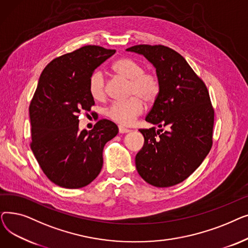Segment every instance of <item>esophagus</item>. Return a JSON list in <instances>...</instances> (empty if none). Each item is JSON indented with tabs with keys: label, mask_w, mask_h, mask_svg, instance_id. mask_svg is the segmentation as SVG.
Wrapping results in <instances>:
<instances>
[{
	"label": "esophagus",
	"mask_w": 248,
	"mask_h": 248,
	"mask_svg": "<svg viewBox=\"0 0 248 248\" xmlns=\"http://www.w3.org/2000/svg\"><path fill=\"white\" fill-rule=\"evenodd\" d=\"M119 132H120V134H127V133L131 132V129H128L126 127H124V126L120 125L119 126Z\"/></svg>",
	"instance_id": "esophagus-1"
}]
</instances>
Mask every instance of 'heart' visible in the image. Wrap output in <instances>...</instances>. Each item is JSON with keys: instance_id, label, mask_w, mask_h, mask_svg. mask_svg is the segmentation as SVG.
<instances>
[{"instance_id": "heart-1", "label": "heart", "mask_w": 248, "mask_h": 248, "mask_svg": "<svg viewBox=\"0 0 248 248\" xmlns=\"http://www.w3.org/2000/svg\"><path fill=\"white\" fill-rule=\"evenodd\" d=\"M112 71L129 80L126 100L114 101L107 108L106 114L111 121L122 125H129L144 110V100L152 103L158 98L161 84L154 72L144 71L141 65L129 58H120L111 65ZM90 95L96 100L106 97V80L102 72L95 71L89 79Z\"/></svg>"}]
</instances>
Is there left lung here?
<instances>
[{
  "label": "left lung",
  "instance_id": "obj_1",
  "mask_svg": "<svg viewBox=\"0 0 248 248\" xmlns=\"http://www.w3.org/2000/svg\"><path fill=\"white\" fill-rule=\"evenodd\" d=\"M126 51L145 56L155 68L161 90L141 128L145 144L136 155L140 176L155 187H171L187 179L212 147L214 109L205 83L185 58L163 45H136Z\"/></svg>",
  "mask_w": 248,
  "mask_h": 248
}]
</instances>
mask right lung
I'll list each match as a JSON object with an SVG mask.
<instances>
[{
    "instance_id": "1",
    "label": "right lung",
    "mask_w": 248,
    "mask_h": 248,
    "mask_svg": "<svg viewBox=\"0 0 248 248\" xmlns=\"http://www.w3.org/2000/svg\"><path fill=\"white\" fill-rule=\"evenodd\" d=\"M115 50L87 45L52 60L44 68L29 107L31 150L47 178L67 189L90 184L100 173L104 145L119 127L100 120L91 131L78 127V114L94 106L93 71Z\"/></svg>"
}]
</instances>
